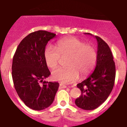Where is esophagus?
Listing matches in <instances>:
<instances>
[{
  "instance_id": "obj_1",
  "label": "esophagus",
  "mask_w": 127,
  "mask_h": 127,
  "mask_svg": "<svg viewBox=\"0 0 127 127\" xmlns=\"http://www.w3.org/2000/svg\"><path fill=\"white\" fill-rule=\"evenodd\" d=\"M67 87L65 86V85H64L62 84H60V87H59V89H65V88H66Z\"/></svg>"
}]
</instances>
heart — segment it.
I'll list each match as a JSON object with an SVG mask.
<instances>
[{
  "mask_svg": "<svg viewBox=\"0 0 127 127\" xmlns=\"http://www.w3.org/2000/svg\"><path fill=\"white\" fill-rule=\"evenodd\" d=\"M44 57L47 65L51 69L57 66L61 57H68L65 63L67 67H58L53 71L51 76L55 80L70 83L77 80L79 74L85 77L92 72L97 62V53L92 44H85L75 37H69L59 40L56 49L48 46Z\"/></svg>",
  "mask_w": 127,
  "mask_h": 127,
  "instance_id": "1",
  "label": "heart"
}]
</instances>
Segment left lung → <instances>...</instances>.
<instances>
[{
	"label": "left lung",
	"mask_w": 127,
	"mask_h": 127,
	"mask_svg": "<svg viewBox=\"0 0 127 127\" xmlns=\"http://www.w3.org/2000/svg\"><path fill=\"white\" fill-rule=\"evenodd\" d=\"M95 37L97 41L95 70L86 80L77 85L81 95L75 100L76 105L85 110H92L101 105L112 92L115 81V63L110 49L100 37Z\"/></svg>",
	"instance_id": "left-lung-1"
}]
</instances>
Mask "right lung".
<instances>
[{
  "label": "right lung",
  "mask_w": 127,
  "mask_h": 127,
  "mask_svg": "<svg viewBox=\"0 0 127 127\" xmlns=\"http://www.w3.org/2000/svg\"><path fill=\"white\" fill-rule=\"evenodd\" d=\"M55 36L45 30L30 33L19 43L13 58L15 89L26 105L34 110L51 105L59 88L57 82L44 80L51 74L44 60L45 47Z\"/></svg>",
  "instance_id": "right-lung-1"
}]
</instances>
